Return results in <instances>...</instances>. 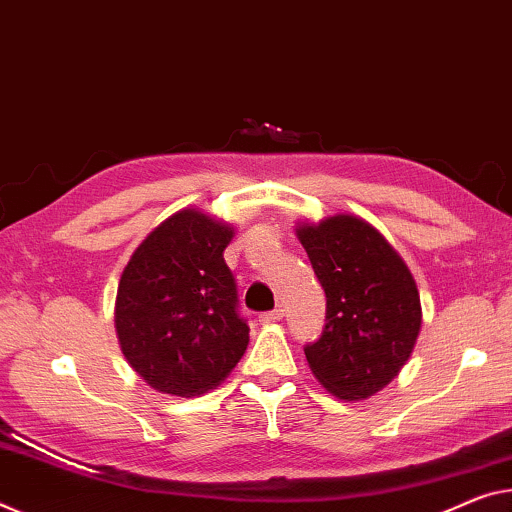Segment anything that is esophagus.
Here are the masks:
<instances>
[{
  "label": "esophagus",
  "mask_w": 512,
  "mask_h": 512,
  "mask_svg": "<svg viewBox=\"0 0 512 512\" xmlns=\"http://www.w3.org/2000/svg\"><path fill=\"white\" fill-rule=\"evenodd\" d=\"M281 320H283V311H281V309L261 313V322H263V325H272V322H281Z\"/></svg>",
  "instance_id": "obj_1"
}]
</instances>
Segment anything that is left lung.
I'll use <instances>...</instances> for the list:
<instances>
[{"instance_id": "obj_1", "label": "left lung", "mask_w": 512, "mask_h": 512, "mask_svg": "<svg viewBox=\"0 0 512 512\" xmlns=\"http://www.w3.org/2000/svg\"><path fill=\"white\" fill-rule=\"evenodd\" d=\"M295 233L327 297V325L304 348L311 373L336 398H371L407 364L421 332L410 267L375 226L348 212L304 219Z\"/></svg>"}]
</instances>
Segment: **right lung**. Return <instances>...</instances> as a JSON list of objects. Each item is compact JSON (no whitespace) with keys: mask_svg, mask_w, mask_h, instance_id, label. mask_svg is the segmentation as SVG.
Returning <instances> with one entry per match:
<instances>
[{"mask_svg":"<svg viewBox=\"0 0 512 512\" xmlns=\"http://www.w3.org/2000/svg\"><path fill=\"white\" fill-rule=\"evenodd\" d=\"M233 224L183 208L157 224L121 274L114 327L123 357L148 387L201 396L222 384L249 345L224 263Z\"/></svg>","mask_w":512,"mask_h":512,"instance_id":"obj_1","label":"right lung"}]
</instances>
